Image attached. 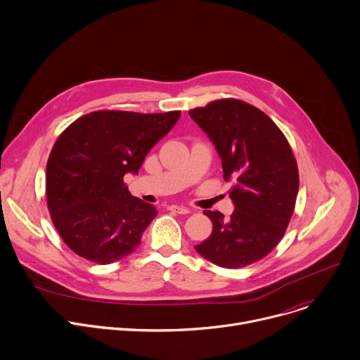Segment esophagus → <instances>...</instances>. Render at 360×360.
Segmentation results:
<instances>
[{"label": "esophagus", "mask_w": 360, "mask_h": 360, "mask_svg": "<svg viewBox=\"0 0 360 360\" xmlns=\"http://www.w3.org/2000/svg\"><path fill=\"white\" fill-rule=\"evenodd\" d=\"M169 210H172V212H174V213H179V214H187V213H190V209L183 207V206H170Z\"/></svg>", "instance_id": "34e87169"}]
</instances>
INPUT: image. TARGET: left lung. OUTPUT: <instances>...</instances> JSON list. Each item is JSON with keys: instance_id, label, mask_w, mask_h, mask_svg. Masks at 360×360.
I'll list each match as a JSON object with an SVG mask.
<instances>
[{"instance_id": "1", "label": "left lung", "mask_w": 360, "mask_h": 360, "mask_svg": "<svg viewBox=\"0 0 360 360\" xmlns=\"http://www.w3.org/2000/svg\"><path fill=\"white\" fill-rule=\"evenodd\" d=\"M188 114L213 141L224 180H234V212L226 219L206 210L213 231L194 249L220 267L249 266L277 246L292 219L299 191L293 151L281 129L242 100H216Z\"/></svg>"}]
</instances>
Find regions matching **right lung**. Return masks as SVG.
I'll return each instance as SVG.
<instances>
[{"mask_svg":"<svg viewBox=\"0 0 360 360\" xmlns=\"http://www.w3.org/2000/svg\"><path fill=\"white\" fill-rule=\"evenodd\" d=\"M180 111L100 110L71 123L47 162V206L64 243L78 256L110 264L131 255L157 216L123 179L177 123Z\"/></svg>","mask_w":360,"mask_h":360,"instance_id":"add662e5","label":"right lung"}]
</instances>
